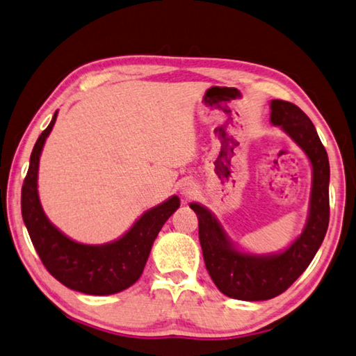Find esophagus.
<instances>
[{
	"mask_svg": "<svg viewBox=\"0 0 356 356\" xmlns=\"http://www.w3.org/2000/svg\"><path fill=\"white\" fill-rule=\"evenodd\" d=\"M183 193H184V197H189L191 198L193 193H195V189H193V186H187L186 189L183 191Z\"/></svg>",
	"mask_w": 356,
	"mask_h": 356,
	"instance_id": "1",
	"label": "esophagus"
}]
</instances>
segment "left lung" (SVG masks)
<instances>
[{
  "instance_id": "1",
  "label": "left lung",
  "mask_w": 356,
  "mask_h": 356,
  "mask_svg": "<svg viewBox=\"0 0 356 356\" xmlns=\"http://www.w3.org/2000/svg\"><path fill=\"white\" fill-rule=\"evenodd\" d=\"M271 122L279 125L307 153L313 167L310 213L302 234L294 243L274 256L240 252L232 246L218 220L206 207L191 203L198 217V236L206 270L218 290L232 299L266 300L291 286L318 252L330 218V165L310 118L294 104L274 99Z\"/></svg>"
}]
</instances>
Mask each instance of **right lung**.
I'll list each match as a JSON object with an SVG mask.
<instances>
[{"instance_id": "obj_1", "label": "right lung", "mask_w": 356, "mask_h": 356, "mask_svg": "<svg viewBox=\"0 0 356 356\" xmlns=\"http://www.w3.org/2000/svg\"><path fill=\"white\" fill-rule=\"evenodd\" d=\"M56 119L57 111L31 153L29 170L22 189L24 225L42 264L58 282L71 290L95 296L119 293L140 277L153 241L163 225L179 207V198L173 195L163 204L147 211L125 236L111 243L83 245L68 238L44 216L37 192L40 155Z\"/></svg>"}]
</instances>
